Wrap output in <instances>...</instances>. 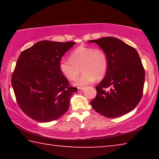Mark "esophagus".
<instances>
[{
    "instance_id": "esophagus-1",
    "label": "esophagus",
    "mask_w": 159,
    "mask_h": 159,
    "mask_svg": "<svg viewBox=\"0 0 159 159\" xmlns=\"http://www.w3.org/2000/svg\"><path fill=\"white\" fill-rule=\"evenodd\" d=\"M84 89H85V88L79 87V88H78V92H79V93H81V92H83V90H84Z\"/></svg>"
}]
</instances>
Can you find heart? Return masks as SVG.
I'll use <instances>...</instances> for the list:
<instances>
[{"instance_id":"obj_1","label":"heart","mask_w":159,"mask_h":159,"mask_svg":"<svg viewBox=\"0 0 159 159\" xmlns=\"http://www.w3.org/2000/svg\"><path fill=\"white\" fill-rule=\"evenodd\" d=\"M81 67L83 74L74 84L83 86L92 83L97 79L105 76L109 69L108 56L101 49L80 45L70 53L69 59L61 58L59 69L61 75L69 80H74L79 76Z\"/></svg>"}]
</instances>
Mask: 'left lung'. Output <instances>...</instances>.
<instances>
[{"instance_id": "left-lung-1", "label": "left lung", "mask_w": 159, "mask_h": 159, "mask_svg": "<svg viewBox=\"0 0 159 159\" xmlns=\"http://www.w3.org/2000/svg\"><path fill=\"white\" fill-rule=\"evenodd\" d=\"M88 42L98 44L109 58L108 71L96 86V97L90 102L93 108L108 118L118 117L131 111L140 101L144 83V69L138 52L114 37ZM109 87V91L104 90Z\"/></svg>"}]
</instances>
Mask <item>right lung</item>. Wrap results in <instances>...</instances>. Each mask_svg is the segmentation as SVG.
I'll list each match as a JSON object with an SVG mask.
<instances>
[{
	"instance_id": "right-lung-1",
	"label": "right lung",
	"mask_w": 159,
	"mask_h": 159,
	"mask_svg": "<svg viewBox=\"0 0 159 159\" xmlns=\"http://www.w3.org/2000/svg\"><path fill=\"white\" fill-rule=\"evenodd\" d=\"M75 44L42 41L20 54L12 85L19 106L32 119L50 122L68 111L70 99L77 88L69 86L60 73L59 63Z\"/></svg>"
}]
</instances>
